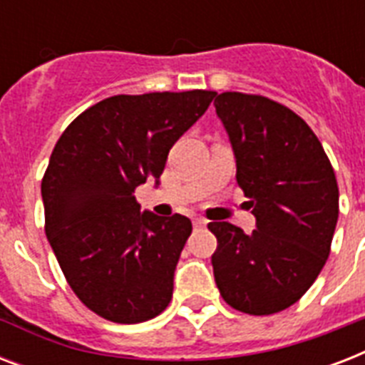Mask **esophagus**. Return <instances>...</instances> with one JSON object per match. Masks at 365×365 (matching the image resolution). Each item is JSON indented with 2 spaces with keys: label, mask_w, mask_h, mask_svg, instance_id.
Listing matches in <instances>:
<instances>
[{
  "label": "esophagus",
  "mask_w": 365,
  "mask_h": 365,
  "mask_svg": "<svg viewBox=\"0 0 365 365\" xmlns=\"http://www.w3.org/2000/svg\"><path fill=\"white\" fill-rule=\"evenodd\" d=\"M193 225L197 229H200V227H206V220H202V217H195L193 220Z\"/></svg>",
  "instance_id": "obj_1"
}]
</instances>
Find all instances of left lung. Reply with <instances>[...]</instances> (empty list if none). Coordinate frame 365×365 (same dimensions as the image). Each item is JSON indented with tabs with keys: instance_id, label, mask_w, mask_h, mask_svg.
Returning <instances> with one entry per match:
<instances>
[{
	"instance_id": "8db88e82",
	"label": "left lung",
	"mask_w": 365,
	"mask_h": 365,
	"mask_svg": "<svg viewBox=\"0 0 365 365\" xmlns=\"http://www.w3.org/2000/svg\"><path fill=\"white\" fill-rule=\"evenodd\" d=\"M214 106L257 227L244 235L229 222L208 223L214 277L227 305L267 317L299 301L326 265L339 187L317 134L289 108L244 93H222Z\"/></svg>"
}]
</instances>
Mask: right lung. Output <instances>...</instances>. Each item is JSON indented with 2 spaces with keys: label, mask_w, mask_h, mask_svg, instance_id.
I'll return each instance as SVG.
<instances>
[{
  "label": "right lung",
  "mask_w": 365,
  "mask_h": 365,
  "mask_svg": "<svg viewBox=\"0 0 365 365\" xmlns=\"http://www.w3.org/2000/svg\"><path fill=\"white\" fill-rule=\"evenodd\" d=\"M214 91L117 94L68 125L41 180L45 233L83 305L117 324L165 311L193 225L140 212L134 189L159 180L168 151Z\"/></svg>",
  "instance_id": "right-lung-1"
}]
</instances>
